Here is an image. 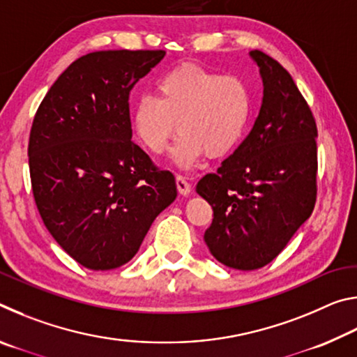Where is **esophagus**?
<instances>
[{
  "label": "esophagus",
  "instance_id": "esophagus-1",
  "mask_svg": "<svg viewBox=\"0 0 357 357\" xmlns=\"http://www.w3.org/2000/svg\"><path fill=\"white\" fill-rule=\"evenodd\" d=\"M176 187H178V192H179L183 197L189 195L190 189H192L190 184L187 183L185 178H183V176H176Z\"/></svg>",
  "mask_w": 357,
  "mask_h": 357
}]
</instances>
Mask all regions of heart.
Returning a JSON list of instances; mask_svg holds the SVG:
<instances>
[{"instance_id":"obj_1","label":"heart","mask_w":357,"mask_h":357,"mask_svg":"<svg viewBox=\"0 0 357 357\" xmlns=\"http://www.w3.org/2000/svg\"><path fill=\"white\" fill-rule=\"evenodd\" d=\"M157 98L142 96L132 107V130L151 154H162L174 134V165L195 167L206 154L228 155L238 146L250 119L252 96L238 77L222 75L193 63L179 64L155 83Z\"/></svg>"}]
</instances>
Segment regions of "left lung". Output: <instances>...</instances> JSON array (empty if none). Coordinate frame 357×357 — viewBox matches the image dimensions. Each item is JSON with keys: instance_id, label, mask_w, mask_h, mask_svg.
Segmentation results:
<instances>
[{"instance_id": "8db88e82", "label": "left lung", "mask_w": 357, "mask_h": 357, "mask_svg": "<svg viewBox=\"0 0 357 357\" xmlns=\"http://www.w3.org/2000/svg\"><path fill=\"white\" fill-rule=\"evenodd\" d=\"M263 99L234 153L197 184L214 211L204 243L217 261L259 269L285 249L317 200V124L291 75L259 50Z\"/></svg>"}]
</instances>
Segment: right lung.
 <instances>
[{
	"instance_id": "right-lung-1",
	"label": "right lung",
	"mask_w": 357,
	"mask_h": 357,
	"mask_svg": "<svg viewBox=\"0 0 357 357\" xmlns=\"http://www.w3.org/2000/svg\"><path fill=\"white\" fill-rule=\"evenodd\" d=\"M164 50L88 53L52 84L36 113L28 157L34 200L64 252L93 271L126 264L149 227L176 200L132 142L129 94Z\"/></svg>"
}]
</instances>
